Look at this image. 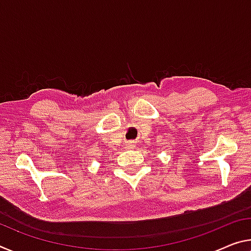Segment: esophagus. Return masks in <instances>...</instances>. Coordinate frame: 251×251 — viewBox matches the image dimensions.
I'll use <instances>...</instances> for the list:
<instances>
[{"label": "esophagus", "mask_w": 251, "mask_h": 251, "mask_svg": "<svg viewBox=\"0 0 251 251\" xmlns=\"http://www.w3.org/2000/svg\"><path fill=\"white\" fill-rule=\"evenodd\" d=\"M127 146H128V147H129V149H133V147H134V144H133V142H128V143H127Z\"/></svg>", "instance_id": "34e87169"}]
</instances>
